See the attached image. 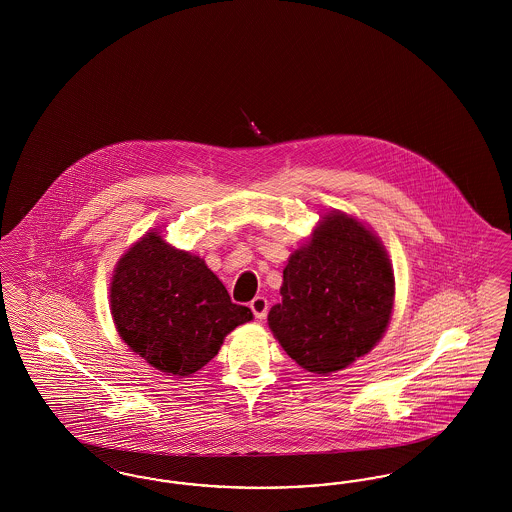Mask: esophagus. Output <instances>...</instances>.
Wrapping results in <instances>:
<instances>
[{
	"label": "esophagus",
	"instance_id": "obj_1",
	"mask_svg": "<svg viewBox=\"0 0 512 512\" xmlns=\"http://www.w3.org/2000/svg\"><path fill=\"white\" fill-rule=\"evenodd\" d=\"M249 307H251V311H253V315L257 318H265L268 313V301L267 297H263V295H257L251 303H249Z\"/></svg>",
	"mask_w": 512,
	"mask_h": 512
}]
</instances>
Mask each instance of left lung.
Here are the masks:
<instances>
[{
    "label": "left lung",
    "mask_w": 512,
    "mask_h": 512,
    "mask_svg": "<svg viewBox=\"0 0 512 512\" xmlns=\"http://www.w3.org/2000/svg\"><path fill=\"white\" fill-rule=\"evenodd\" d=\"M388 253L361 222L332 213L284 268L282 303L268 326L284 351L315 374L336 372L368 353L393 307Z\"/></svg>",
    "instance_id": "1"
}]
</instances>
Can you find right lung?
Instances as JSON below:
<instances>
[{"label":"right lung","mask_w":512,"mask_h":512,"mask_svg":"<svg viewBox=\"0 0 512 512\" xmlns=\"http://www.w3.org/2000/svg\"><path fill=\"white\" fill-rule=\"evenodd\" d=\"M111 313L124 343L174 376L207 365L226 334L253 313L232 303L205 261L149 232L117 265Z\"/></svg>","instance_id":"1"}]
</instances>
